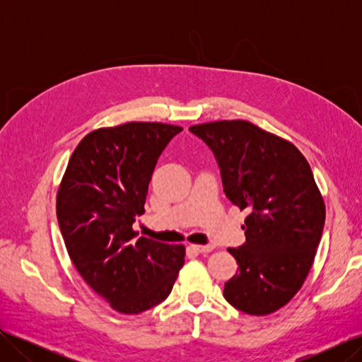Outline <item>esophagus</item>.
Here are the masks:
<instances>
[{
    "instance_id": "obj_1",
    "label": "esophagus",
    "mask_w": 362,
    "mask_h": 362,
    "mask_svg": "<svg viewBox=\"0 0 362 362\" xmlns=\"http://www.w3.org/2000/svg\"><path fill=\"white\" fill-rule=\"evenodd\" d=\"M192 249L196 250V252H199V254H206V252H211L213 250V246H210V245H205V246H202V245H192Z\"/></svg>"
}]
</instances>
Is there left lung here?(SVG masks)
Here are the masks:
<instances>
[{
	"label": "left lung",
	"instance_id": "8db88e82",
	"mask_svg": "<svg viewBox=\"0 0 362 362\" xmlns=\"http://www.w3.org/2000/svg\"><path fill=\"white\" fill-rule=\"evenodd\" d=\"M189 129L213 151L226 198L249 213L246 243L228 249L238 270L225 299L250 315L275 313L303 286L323 233L326 208L310 164L291 141L247 120Z\"/></svg>",
	"mask_w": 362,
	"mask_h": 362
}]
</instances>
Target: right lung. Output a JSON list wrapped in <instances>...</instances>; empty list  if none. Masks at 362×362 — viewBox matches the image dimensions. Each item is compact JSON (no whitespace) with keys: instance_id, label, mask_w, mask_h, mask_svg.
Segmentation results:
<instances>
[{"instance_id":"1","label":"right lung","mask_w":362,"mask_h":362,"mask_svg":"<svg viewBox=\"0 0 362 362\" xmlns=\"http://www.w3.org/2000/svg\"><path fill=\"white\" fill-rule=\"evenodd\" d=\"M182 128L127 122L87 134L69 158L57 192V218L81 278L122 314H140L168 298L185 247L139 237L157 160Z\"/></svg>"}]
</instances>
